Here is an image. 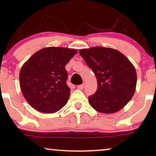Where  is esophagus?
Segmentation results:
<instances>
[{
  "label": "esophagus",
  "mask_w": 156,
  "mask_h": 156,
  "mask_svg": "<svg viewBox=\"0 0 156 156\" xmlns=\"http://www.w3.org/2000/svg\"><path fill=\"white\" fill-rule=\"evenodd\" d=\"M84 84H80L77 86V89H80V90H82V89H84Z\"/></svg>",
  "instance_id": "34e87169"
}]
</instances>
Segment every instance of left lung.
<instances>
[{"instance_id": "obj_1", "label": "left lung", "mask_w": 156, "mask_h": 156, "mask_svg": "<svg viewBox=\"0 0 156 156\" xmlns=\"http://www.w3.org/2000/svg\"><path fill=\"white\" fill-rule=\"evenodd\" d=\"M80 53L97 80V90L89 97V104L104 114H114L124 107L136 91L137 74L133 64L109 48L93 47Z\"/></svg>"}]
</instances>
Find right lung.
Masks as SVG:
<instances>
[{"instance_id": "obj_1", "label": "right lung", "mask_w": 156, "mask_h": 156, "mask_svg": "<svg viewBox=\"0 0 156 156\" xmlns=\"http://www.w3.org/2000/svg\"><path fill=\"white\" fill-rule=\"evenodd\" d=\"M77 51L49 47L41 49L27 59L19 74L23 97L38 112L52 114L60 110L70 96L65 66Z\"/></svg>"}]
</instances>
